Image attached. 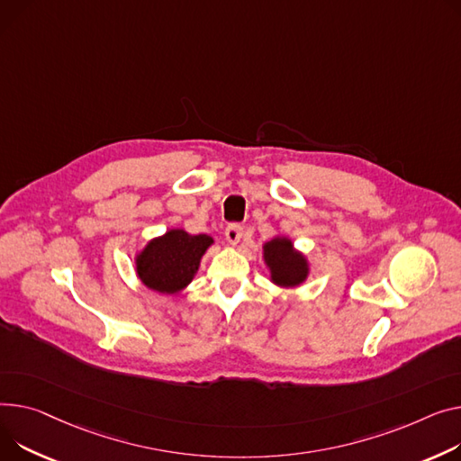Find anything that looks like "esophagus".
Instances as JSON below:
<instances>
[{
    "label": "esophagus",
    "mask_w": 461,
    "mask_h": 461,
    "mask_svg": "<svg viewBox=\"0 0 461 461\" xmlns=\"http://www.w3.org/2000/svg\"><path fill=\"white\" fill-rule=\"evenodd\" d=\"M242 233H244V228H242L240 224H230V226L226 228V231H224L226 240H228L230 244H237V242L242 239Z\"/></svg>",
    "instance_id": "esophagus-1"
}]
</instances>
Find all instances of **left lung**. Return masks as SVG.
<instances>
[{
  "mask_svg": "<svg viewBox=\"0 0 461 461\" xmlns=\"http://www.w3.org/2000/svg\"><path fill=\"white\" fill-rule=\"evenodd\" d=\"M265 261L270 267L272 282L278 285L293 287L302 284L308 276V263L293 250V244L287 239H274L267 242Z\"/></svg>",
  "mask_w": 461,
  "mask_h": 461,
  "instance_id": "left-lung-1",
  "label": "left lung"
}]
</instances>
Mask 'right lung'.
Segmentation results:
<instances>
[{
  "instance_id": "right-lung-1",
  "label": "right lung",
  "mask_w": 461,
  "mask_h": 461,
  "mask_svg": "<svg viewBox=\"0 0 461 461\" xmlns=\"http://www.w3.org/2000/svg\"><path fill=\"white\" fill-rule=\"evenodd\" d=\"M211 242L212 239L207 235L170 230L163 237L148 242L137 258L139 278L153 291L174 294L191 284Z\"/></svg>"
}]
</instances>
